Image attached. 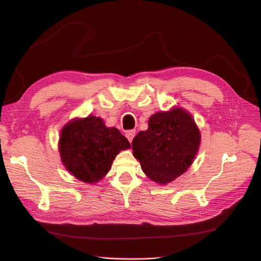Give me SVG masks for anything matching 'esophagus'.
I'll use <instances>...</instances> for the list:
<instances>
[{"instance_id": "1", "label": "esophagus", "mask_w": 261, "mask_h": 261, "mask_svg": "<svg viewBox=\"0 0 261 261\" xmlns=\"http://www.w3.org/2000/svg\"><path fill=\"white\" fill-rule=\"evenodd\" d=\"M135 134H136V130H135V129L128 130L127 133L125 134V135H126V138H127V139L129 140V143H132V140L134 139V137H135Z\"/></svg>"}]
</instances>
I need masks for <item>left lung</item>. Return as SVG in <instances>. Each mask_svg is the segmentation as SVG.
<instances>
[{"label":"left lung","instance_id":"8db88e82","mask_svg":"<svg viewBox=\"0 0 261 261\" xmlns=\"http://www.w3.org/2000/svg\"><path fill=\"white\" fill-rule=\"evenodd\" d=\"M200 139L192 114L174 107L149 117L148 129L133 139V154L150 179L165 185L191 167Z\"/></svg>","mask_w":261,"mask_h":261}]
</instances>
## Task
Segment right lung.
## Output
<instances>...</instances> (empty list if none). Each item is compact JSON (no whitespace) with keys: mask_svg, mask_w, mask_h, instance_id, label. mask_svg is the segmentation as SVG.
Returning <instances> with one entry per match:
<instances>
[{"mask_svg":"<svg viewBox=\"0 0 261 261\" xmlns=\"http://www.w3.org/2000/svg\"><path fill=\"white\" fill-rule=\"evenodd\" d=\"M130 148L117 128L107 127L101 117L73 118L60 134L59 151L65 169L85 183H98L111 169L115 156Z\"/></svg>","mask_w":261,"mask_h":261,"instance_id":"1","label":"right lung"}]
</instances>
